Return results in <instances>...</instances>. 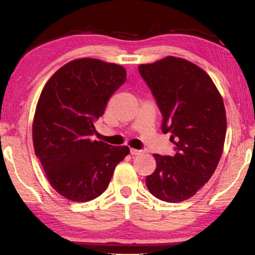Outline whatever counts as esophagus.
<instances>
[{"instance_id": "obj_1", "label": "esophagus", "mask_w": 255, "mask_h": 255, "mask_svg": "<svg viewBox=\"0 0 255 255\" xmlns=\"http://www.w3.org/2000/svg\"><path fill=\"white\" fill-rule=\"evenodd\" d=\"M144 150L143 149H135V148H130V154L131 155H140L143 154Z\"/></svg>"}]
</instances>
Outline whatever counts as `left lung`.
<instances>
[{
  "label": "left lung",
  "instance_id": "obj_1",
  "mask_svg": "<svg viewBox=\"0 0 255 255\" xmlns=\"http://www.w3.org/2000/svg\"><path fill=\"white\" fill-rule=\"evenodd\" d=\"M138 70L163 116L162 131L171 133L173 156L154 154L156 169L146 176L149 192L166 202L195 196L214 174L226 136V112L213 80L187 59L167 56Z\"/></svg>",
  "mask_w": 255,
  "mask_h": 255
}]
</instances>
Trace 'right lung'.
<instances>
[{
	"mask_svg": "<svg viewBox=\"0 0 255 255\" xmlns=\"http://www.w3.org/2000/svg\"><path fill=\"white\" fill-rule=\"evenodd\" d=\"M126 77L117 64L80 58L60 67L42 89L32 124L34 153L51 187L68 200L102 195L129 154L128 146L91 139L94 123Z\"/></svg>",
	"mask_w": 255,
	"mask_h": 255,
	"instance_id": "right-lung-1",
	"label": "right lung"
}]
</instances>
